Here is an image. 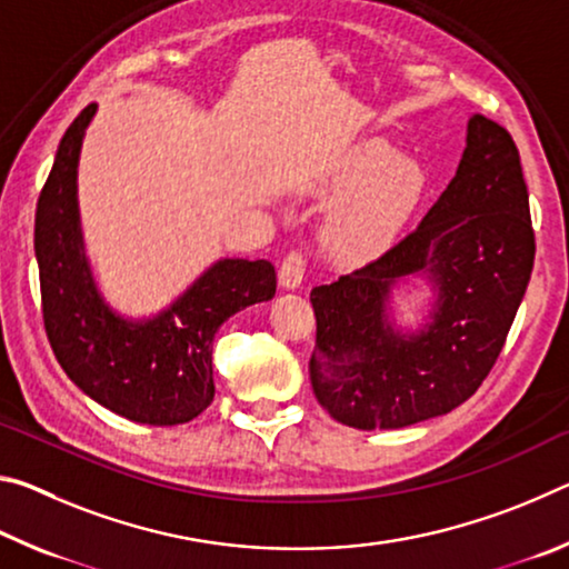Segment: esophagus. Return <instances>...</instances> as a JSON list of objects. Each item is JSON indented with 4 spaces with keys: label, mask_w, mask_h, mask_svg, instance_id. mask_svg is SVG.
Returning a JSON list of instances; mask_svg holds the SVG:
<instances>
[{
    "label": "esophagus",
    "mask_w": 569,
    "mask_h": 569,
    "mask_svg": "<svg viewBox=\"0 0 569 569\" xmlns=\"http://www.w3.org/2000/svg\"><path fill=\"white\" fill-rule=\"evenodd\" d=\"M303 273H306V256L301 250H291V253L283 258L281 271H278V281H281L283 288H298L303 281Z\"/></svg>",
    "instance_id": "1"
}]
</instances>
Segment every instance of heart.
<instances>
[{
  "mask_svg": "<svg viewBox=\"0 0 569 569\" xmlns=\"http://www.w3.org/2000/svg\"><path fill=\"white\" fill-rule=\"evenodd\" d=\"M369 181L339 220V238L343 246L363 250L389 236L399 220L417 203L423 178L409 160H397L393 150L369 142L351 158L343 186L359 188Z\"/></svg>",
  "mask_w": 569,
  "mask_h": 569,
  "instance_id": "1",
  "label": "heart"
}]
</instances>
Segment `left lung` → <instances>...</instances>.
I'll return each mask as SVG.
<instances>
[{"label":"left lung","mask_w":569,"mask_h":569,"mask_svg":"<svg viewBox=\"0 0 569 569\" xmlns=\"http://www.w3.org/2000/svg\"><path fill=\"white\" fill-rule=\"evenodd\" d=\"M535 263L519 150L502 124L471 114L457 176L421 223L353 273L316 286L311 387L336 421L401 429L441 417L492 371ZM427 272L440 296L427 330L390 329V286Z\"/></svg>","instance_id":"1"}]
</instances>
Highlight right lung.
Segmentation results:
<instances>
[{
    "instance_id": "obj_1",
    "label": "right lung",
    "mask_w": 569,
    "mask_h": 569,
    "mask_svg": "<svg viewBox=\"0 0 569 569\" xmlns=\"http://www.w3.org/2000/svg\"><path fill=\"white\" fill-rule=\"evenodd\" d=\"M94 110L88 104L62 134L37 200L44 331L67 377L90 399L130 421L176 427L210 407L216 331L240 308L276 296V268L223 258L156 319L114 316L94 288L77 213V160Z\"/></svg>"
}]
</instances>
